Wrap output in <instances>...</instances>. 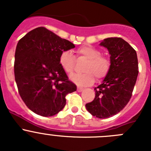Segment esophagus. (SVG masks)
Returning <instances> with one entry per match:
<instances>
[{
  "label": "esophagus",
  "mask_w": 151,
  "mask_h": 151,
  "mask_svg": "<svg viewBox=\"0 0 151 151\" xmlns=\"http://www.w3.org/2000/svg\"><path fill=\"white\" fill-rule=\"evenodd\" d=\"M77 91H78V92H81V91H83V88H82L78 87V88H77Z\"/></svg>",
  "instance_id": "34e87169"
}]
</instances>
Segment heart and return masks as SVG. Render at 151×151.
I'll return each instance as SVG.
<instances>
[{"mask_svg":"<svg viewBox=\"0 0 151 151\" xmlns=\"http://www.w3.org/2000/svg\"><path fill=\"white\" fill-rule=\"evenodd\" d=\"M78 57L88 60L83 68L85 73L74 74L70 79L79 86H85L94 82V77L97 80L105 78L110 72L111 63L109 58L101 55L98 49L90 45H84L77 49ZM59 62L61 67L67 74H72L76 66V58L69 50H63L60 54Z\"/></svg>","mask_w":151,"mask_h":151,"instance_id":"obj_1","label":"heart"}]
</instances>
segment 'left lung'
<instances>
[{
  "label": "left lung",
  "instance_id": "8db88e82",
  "mask_svg": "<svg viewBox=\"0 0 151 151\" xmlns=\"http://www.w3.org/2000/svg\"><path fill=\"white\" fill-rule=\"evenodd\" d=\"M100 45L109 50L111 66L103 83L94 88V99L85 106L94 116L106 119L119 113L131 99L138 62L135 50L122 38H105Z\"/></svg>",
  "mask_w": 151,
  "mask_h": 151
}]
</instances>
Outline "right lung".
I'll use <instances>...</instances> for the list:
<instances>
[{
	"instance_id": "add662e5",
	"label": "right lung",
	"mask_w": 151,
	"mask_h": 151,
	"mask_svg": "<svg viewBox=\"0 0 151 151\" xmlns=\"http://www.w3.org/2000/svg\"><path fill=\"white\" fill-rule=\"evenodd\" d=\"M45 27L30 31L17 44L14 76L19 94L35 113L52 116L66 105V96L76 91L59 62L63 50L74 48Z\"/></svg>"
}]
</instances>
